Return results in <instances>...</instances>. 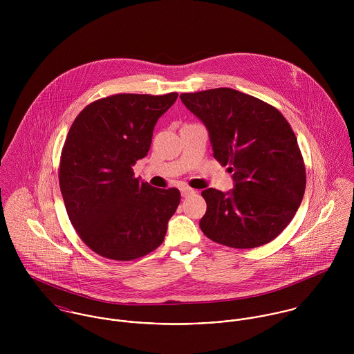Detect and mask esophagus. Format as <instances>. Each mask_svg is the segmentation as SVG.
Returning <instances> with one entry per match:
<instances>
[{
    "label": "esophagus",
    "instance_id": "1",
    "mask_svg": "<svg viewBox=\"0 0 354 354\" xmlns=\"http://www.w3.org/2000/svg\"><path fill=\"white\" fill-rule=\"evenodd\" d=\"M195 191L192 189V188H189V187H183L181 188V195L184 196V198H187V196H189V195H192Z\"/></svg>",
    "mask_w": 354,
    "mask_h": 354
}]
</instances>
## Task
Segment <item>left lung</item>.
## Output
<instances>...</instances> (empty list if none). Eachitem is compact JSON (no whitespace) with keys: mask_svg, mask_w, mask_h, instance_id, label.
Listing matches in <instances>:
<instances>
[{"mask_svg":"<svg viewBox=\"0 0 354 354\" xmlns=\"http://www.w3.org/2000/svg\"><path fill=\"white\" fill-rule=\"evenodd\" d=\"M183 103L208 129L214 158L233 173L234 189H204L203 233L248 250L272 241L303 201L305 165L296 135L274 106L233 88L184 93Z\"/></svg>","mask_w":354,"mask_h":354,"instance_id":"1","label":"left lung"}]
</instances>
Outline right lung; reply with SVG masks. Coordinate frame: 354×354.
<instances>
[{
    "label": "right lung",
    "instance_id": "right-lung-1",
    "mask_svg": "<svg viewBox=\"0 0 354 354\" xmlns=\"http://www.w3.org/2000/svg\"><path fill=\"white\" fill-rule=\"evenodd\" d=\"M177 97L101 98L79 113L68 132L59 159V189L76 233L102 257L135 260L165 240L180 191L152 188L135 177L132 166L147 155L158 118Z\"/></svg>",
    "mask_w": 354,
    "mask_h": 354
}]
</instances>
